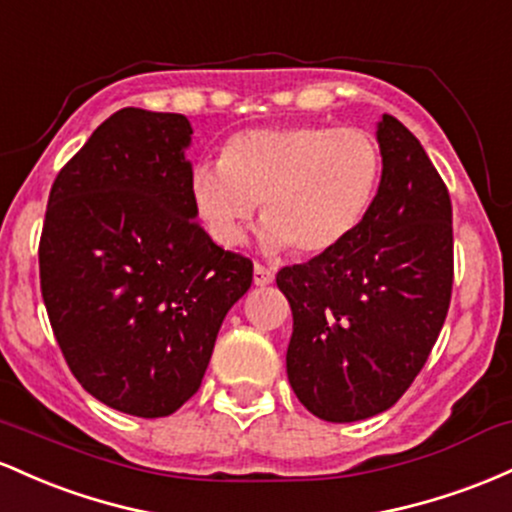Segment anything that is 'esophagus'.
Returning a JSON list of instances; mask_svg holds the SVG:
<instances>
[{
    "label": "esophagus",
    "mask_w": 512,
    "mask_h": 512,
    "mask_svg": "<svg viewBox=\"0 0 512 512\" xmlns=\"http://www.w3.org/2000/svg\"><path fill=\"white\" fill-rule=\"evenodd\" d=\"M271 283H273V271H271V268H266V266H261V263H256V266H254V285L266 287V285H271Z\"/></svg>",
    "instance_id": "1"
}]
</instances>
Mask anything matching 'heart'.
<instances>
[{
  "mask_svg": "<svg viewBox=\"0 0 512 512\" xmlns=\"http://www.w3.org/2000/svg\"><path fill=\"white\" fill-rule=\"evenodd\" d=\"M380 181L382 152L370 132L300 123L232 135L220 164H193L188 195L215 244H241L261 203L266 249L321 256L363 225Z\"/></svg>",
  "mask_w": 512,
  "mask_h": 512,
  "instance_id": "heart-1",
  "label": "heart"
}]
</instances>
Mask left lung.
Returning a JSON list of instances; mask_svg holds the SVG:
<instances>
[{"mask_svg": "<svg viewBox=\"0 0 512 512\" xmlns=\"http://www.w3.org/2000/svg\"><path fill=\"white\" fill-rule=\"evenodd\" d=\"M382 181L338 249L280 268L292 309L287 380L329 423L387 411L426 365L452 295V203L413 132L377 123Z\"/></svg>", "mask_w": 512, "mask_h": 512, "instance_id": "8db88e82", "label": "left lung"}]
</instances>
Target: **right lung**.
<instances>
[{
	"label": "right lung",
	"instance_id": "obj_1",
	"mask_svg": "<svg viewBox=\"0 0 512 512\" xmlns=\"http://www.w3.org/2000/svg\"><path fill=\"white\" fill-rule=\"evenodd\" d=\"M181 113L123 108L62 166L40 292L72 375L111 409L162 418L198 392L217 331L254 280L195 222Z\"/></svg>",
	"mask_w": 512,
	"mask_h": 512
}]
</instances>
